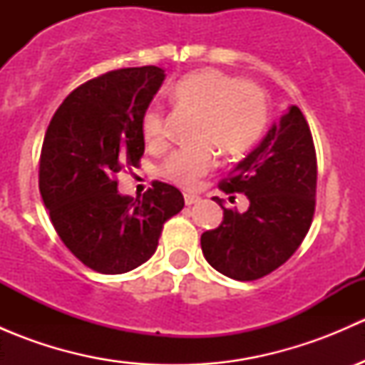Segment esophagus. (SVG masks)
Returning <instances> with one entry per match:
<instances>
[{"instance_id": "1", "label": "esophagus", "mask_w": 365, "mask_h": 365, "mask_svg": "<svg viewBox=\"0 0 365 365\" xmlns=\"http://www.w3.org/2000/svg\"><path fill=\"white\" fill-rule=\"evenodd\" d=\"M183 197H185V205L190 206V205H196L197 201L201 200L200 196H196V194H183Z\"/></svg>"}]
</instances>
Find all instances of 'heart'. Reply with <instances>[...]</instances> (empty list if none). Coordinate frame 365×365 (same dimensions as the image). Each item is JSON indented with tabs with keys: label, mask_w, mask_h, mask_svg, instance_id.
I'll return each mask as SVG.
<instances>
[{
	"label": "heart",
	"mask_w": 365,
	"mask_h": 365,
	"mask_svg": "<svg viewBox=\"0 0 365 365\" xmlns=\"http://www.w3.org/2000/svg\"><path fill=\"white\" fill-rule=\"evenodd\" d=\"M176 108L200 113L196 123V146L176 150L162 165L160 173L180 187L196 185L197 180L217 164L215 144L226 155H242L259 139L268 118L264 91L249 81L203 68L183 76L171 88ZM143 138L146 145L165 143V116L159 104L143 114Z\"/></svg>",
	"instance_id": "1"
}]
</instances>
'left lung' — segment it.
<instances>
[{
  "label": "left lung",
  "mask_w": 365,
  "mask_h": 365,
  "mask_svg": "<svg viewBox=\"0 0 365 365\" xmlns=\"http://www.w3.org/2000/svg\"><path fill=\"white\" fill-rule=\"evenodd\" d=\"M316 150L297 106L220 182L226 194L247 196L249 208H224L219 227L201 235L210 264L226 277L256 281L284 264L304 242L316 206ZM235 200V197H230Z\"/></svg>",
  "instance_id": "left-lung-1"
}]
</instances>
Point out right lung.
Wrapping results in <instances>:
<instances>
[{"mask_svg": "<svg viewBox=\"0 0 365 365\" xmlns=\"http://www.w3.org/2000/svg\"><path fill=\"white\" fill-rule=\"evenodd\" d=\"M165 73L120 68L81 84L54 113L40 153L38 187L67 249L101 274H125L157 251L162 227L185 205L155 182L143 197L118 192V173L145 153L141 121Z\"/></svg>", "mask_w": 365, "mask_h": 365, "instance_id": "1", "label": "right lung"}]
</instances>
